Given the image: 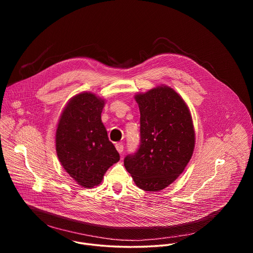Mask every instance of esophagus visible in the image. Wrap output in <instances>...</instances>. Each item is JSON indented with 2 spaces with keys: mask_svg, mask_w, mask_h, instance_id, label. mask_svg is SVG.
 Segmentation results:
<instances>
[{
  "mask_svg": "<svg viewBox=\"0 0 253 253\" xmlns=\"http://www.w3.org/2000/svg\"><path fill=\"white\" fill-rule=\"evenodd\" d=\"M115 147H116L117 151H118L120 154H122V152H123V150H124V146L122 145V144H121V143H117L116 145H115Z\"/></svg>",
  "mask_w": 253,
  "mask_h": 253,
  "instance_id": "34e87169",
  "label": "esophagus"
}]
</instances>
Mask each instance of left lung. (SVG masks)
<instances>
[{"label":"left lung","mask_w":253,"mask_h":253,"mask_svg":"<svg viewBox=\"0 0 253 253\" xmlns=\"http://www.w3.org/2000/svg\"><path fill=\"white\" fill-rule=\"evenodd\" d=\"M140 110V145L124 159L135 184L145 191H160L188 164L195 132L184 100L172 88L159 86L135 95Z\"/></svg>","instance_id":"obj_1"}]
</instances>
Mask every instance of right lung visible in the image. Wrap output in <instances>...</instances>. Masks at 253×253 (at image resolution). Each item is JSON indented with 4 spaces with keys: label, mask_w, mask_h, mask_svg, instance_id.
Segmentation results:
<instances>
[{
    "label": "right lung",
    "mask_w": 253,
    "mask_h": 253,
    "mask_svg": "<svg viewBox=\"0 0 253 253\" xmlns=\"http://www.w3.org/2000/svg\"><path fill=\"white\" fill-rule=\"evenodd\" d=\"M104 105V100L92 93L74 96L64 108L56 131L59 161L85 188L100 184L108 168L120 159L101 120Z\"/></svg>",
    "instance_id": "obj_1"
}]
</instances>
